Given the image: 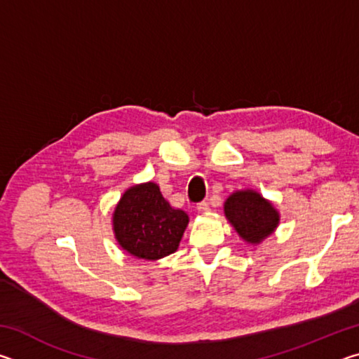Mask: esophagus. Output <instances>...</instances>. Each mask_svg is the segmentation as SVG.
Returning <instances> with one entry per match:
<instances>
[{
  "mask_svg": "<svg viewBox=\"0 0 359 359\" xmlns=\"http://www.w3.org/2000/svg\"><path fill=\"white\" fill-rule=\"evenodd\" d=\"M209 203H205V201H203V203H199L198 205H196V209L199 210V212H208L209 210Z\"/></svg>",
  "mask_w": 359,
  "mask_h": 359,
  "instance_id": "34e87169",
  "label": "esophagus"
}]
</instances>
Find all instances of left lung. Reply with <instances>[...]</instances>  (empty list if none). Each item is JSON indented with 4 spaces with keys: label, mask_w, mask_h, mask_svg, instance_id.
I'll list each match as a JSON object with an SVG mask.
<instances>
[{
    "label": "left lung",
    "mask_w": 359,
    "mask_h": 359,
    "mask_svg": "<svg viewBox=\"0 0 359 359\" xmlns=\"http://www.w3.org/2000/svg\"><path fill=\"white\" fill-rule=\"evenodd\" d=\"M224 215L248 244H259L274 233L280 215L277 209L253 190L236 191L224 201Z\"/></svg>",
    "instance_id": "left-lung-1"
}]
</instances>
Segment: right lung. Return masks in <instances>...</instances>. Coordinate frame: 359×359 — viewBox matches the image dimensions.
Here are the masks:
<instances>
[{
	"mask_svg": "<svg viewBox=\"0 0 359 359\" xmlns=\"http://www.w3.org/2000/svg\"><path fill=\"white\" fill-rule=\"evenodd\" d=\"M115 239L131 257L160 259L174 253L188 224V215L175 209L154 182L128 188L115 205Z\"/></svg>",
	"mask_w": 359,
	"mask_h": 359,
	"instance_id": "right-lung-1",
	"label": "right lung"
}]
</instances>
